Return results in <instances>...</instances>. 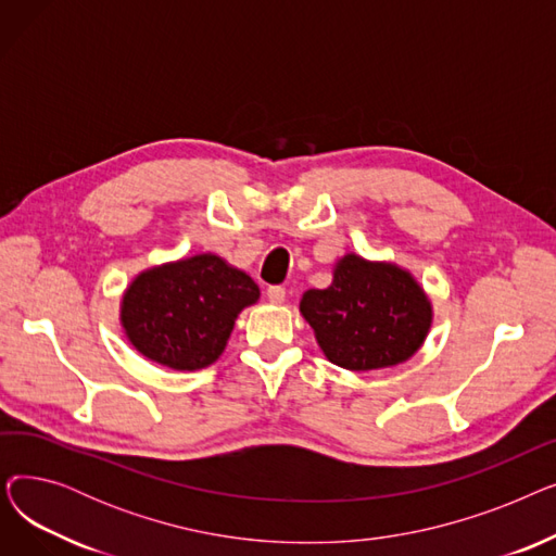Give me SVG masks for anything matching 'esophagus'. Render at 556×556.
Here are the masks:
<instances>
[{"mask_svg": "<svg viewBox=\"0 0 556 556\" xmlns=\"http://www.w3.org/2000/svg\"><path fill=\"white\" fill-rule=\"evenodd\" d=\"M266 295H268V300H270L273 304H281V302L286 300V288H283V286H270V288L266 290Z\"/></svg>", "mask_w": 556, "mask_h": 556, "instance_id": "esophagus-1", "label": "esophagus"}]
</instances>
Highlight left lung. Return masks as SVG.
Wrapping results in <instances>:
<instances>
[{
	"label": "left lung",
	"mask_w": 556,
	"mask_h": 556,
	"mask_svg": "<svg viewBox=\"0 0 556 556\" xmlns=\"http://www.w3.org/2000/svg\"><path fill=\"white\" fill-rule=\"evenodd\" d=\"M300 311L325 356L352 371L415 356L432 323L430 302L410 273L356 254L338 261L329 288L306 290Z\"/></svg>",
	"instance_id": "left-lung-1"
}]
</instances>
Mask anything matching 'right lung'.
<instances>
[{"mask_svg": "<svg viewBox=\"0 0 556 556\" xmlns=\"http://www.w3.org/2000/svg\"><path fill=\"white\" fill-rule=\"evenodd\" d=\"M258 286L216 254H195L141 273L126 290L122 325L141 356L170 369L212 365Z\"/></svg>", "mask_w": 556, "mask_h": 556, "instance_id": "right-lung-1", "label": "right lung"}]
</instances>
